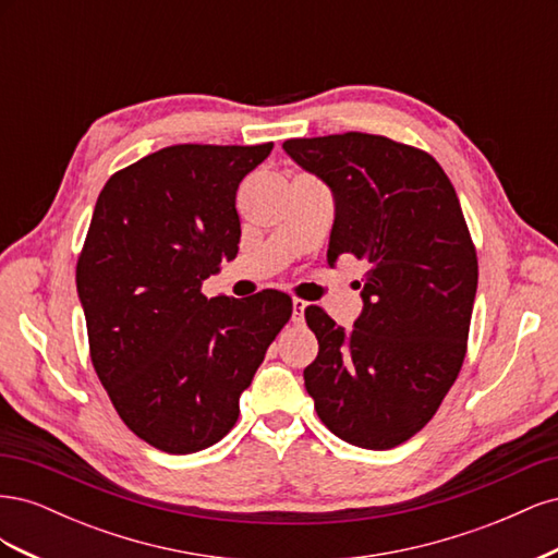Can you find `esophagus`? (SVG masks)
<instances>
[{
	"label": "esophagus",
	"instance_id": "esophagus-1",
	"mask_svg": "<svg viewBox=\"0 0 558 558\" xmlns=\"http://www.w3.org/2000/svg\"><path fill=\"white\" fill-rule=\"evenodd\" d=\"M305 310H307V302L293 298V320H295V324H302V320H305Z\"/></svg>",
	"mask_w": 558,
	"mask_h": 558
}]
</instances>
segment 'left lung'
<instances>
[{
    "mask_svg": "<svg viewBox=\"0 0 558 558\" xmlns=\"http://www.w3.org/2000/svg\"><path fill=\"white\" fill-rule=\"evenodd\" d=\"M283 150L332 193L328 263L365 265L351 330L305 310L318 340L307 393L344 442L391 449L428 424L465 359L477 253L461 202L433 156L379 134L289 140Z\"/></svg>",
    "mask_w": 558,
    "mask_h": 558,
    "instance_id": "left-lung-1",
    "label": "left lung"
}]
</instances>
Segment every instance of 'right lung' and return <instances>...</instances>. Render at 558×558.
<instances>
[{
    "label": "right lung",
    "instance_id": "obj_1",
    "mask_svg": "<svg viewBox=\"0 0 558 558\" xmlns=\"http://www.w3.org/2000/svg\"><path fill=\"white\" fill-rule=\"evenodd\" d=\"M272 144H179L116 172L97 197L76 265L90 359L125 426L150 447L193 453L240 416L279 330L286 293H199L240 246L234 195Z\"/></svg>",
    "mask_w": 558,
    "mask_h": 558
}]
</instances>
